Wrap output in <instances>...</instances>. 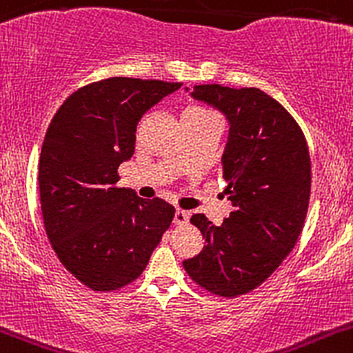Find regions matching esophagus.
Listing matches in <instances>:
<instances>
[{"mask_svg":"<svg viewBox=\"0 0 353 353\" xmlns=\"http://www.w3.org/2000/svg\"><path fill=\"white\" fill-rule=\"evenodd\" d=\"M188 217H190V212L183 209H176L175 212V224H185L188 223Z\"/></svg>","mask_w":353,"mask_h":353,"instance_id":"esophagus-1","label":"esophagus"}]
</instances>
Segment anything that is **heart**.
I'll list each match as a JSON object with an SVG mask.
<instances>
[{
	"label": "heart",
	"instance_id": "heart-1",
	"mask_svg": "<svg viewBox=\"0 0 353 353\" xmlns=\"http://www.w3.org/2000/svg\"><path fill=\"white\" fill-rule=\"evenodd\" d=\"M188 108H194V110H205V108H202V107H188Z\"/></svg>",
	"mask_w": 353,
	"mask_h": 353
}]
</instances>
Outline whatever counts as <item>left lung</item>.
I'll use <instances>...</instances> for the list:
<instances>
[{"label":"left lung","instance_id":"obj_1","mask_svg":"<svg viewBox=\"0 0 353 353\" xmlns=\"http://www.w3.org/2000/svg\"><path fill=\"white\" fill-rule=\"evenodd\" d=\"M192 97L230 121L221 170L234 209L223 226L190 217L207 245L183 268L207 292L232 299L263 284L296 246L310 205V151L299 123L261 90L199 85Z\"/></svg>","mask_w":353,"mask_h":353}]
</instances>
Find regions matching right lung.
Instances as JSON below:
<instances>
[{
  "label": "right lung",
  "instance_id": "right-lung-1",
  "mask_svg": "<svg viewBox=\"0 0 353 353\" xmlns=\"http://www.w3.org/2000/svg\"><path fill=\"white\" fill-rule=\"evenodd\" d=\"M181 83L100 79L71 93L47 127L39 159L43 228L69 274L95 292L132 284L172 226L175 207L117 187L137 122Z\"/></svg>",
  "mask_w": 353,
  "mask_h": 353
}]
</instances>
